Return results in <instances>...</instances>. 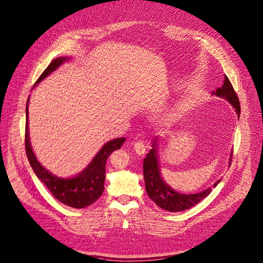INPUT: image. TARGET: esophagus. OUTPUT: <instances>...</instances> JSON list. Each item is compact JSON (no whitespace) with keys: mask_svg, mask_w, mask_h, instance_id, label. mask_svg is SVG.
Listing matches in <instances>:
<instances>
[{"mask_svg":"<svg viewBox=\"0 0 263 263\" xmlns=\"http://www.w3.org/2000/svg\"><path fill=\"white\" fill-rule=\"evenodd\" d=\"M133 148L135 150V153L139 156H143L146 153V146L143 142H135L133 144Z\"/></svg>","mask_w":263,"mask_h":263,"instance_id":"34e87169","label":"esophagus"}]
</instances>
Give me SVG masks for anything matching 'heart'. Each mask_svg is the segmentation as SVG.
Instances as JSON below:
<instances>
[{
    "label": "heart",
    "instance_id": "b5f03b06",
    "mask_svg": "<svg viewBox=\"0 0 263 263\" xmlns=\"http://www.w3.org/2000/svg\"><path fill=\"white\" fill-rule=\"evenodd\" d=\"M179 117H180V107L178 105L165 110V112H163L161 115L162 121L166 124L175 123L179 119Z\"/></svg>",
    "mask_w": 263,
    "mask_h": 263
}]
</instances>
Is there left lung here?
<instances>
[{"instance_id": "obj_1", "label": "left lung", "mask_w": 263, "mask_h": 263, "mask_svg": "<svg viewBox=\"0 0 263 263\" xmlns=\"http://www.w3.org/2000/svg\"><path fill=\"white\" fill-rule=\"evenodd\" d=\"M224 84L222 87L217 88L212 93L225 98L232 106L236 109L238 114V117H240L241 106L238 96L234 91L231 82L227 78V76L224 77ZM158 140L155 139L153 143V148L148 153L147 157L144 159L143 164V171H144V179H145V189L148 196L150 199L155 201L160 208L167 210L171 212H179L191 209L192 206H194L198 202H200L203 198L208 196L212 187L206 189L202 192L196 193V194H182L175 190H173L166 182L163 180L160 174L159 168V161H158ZM231 157L230 156V163H231ZM220 180L216 181L213 184V187H215Z\"/></svg>"}]
</instances>
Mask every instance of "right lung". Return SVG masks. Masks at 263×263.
Listing matches in <instances>:
<instances>
[{"instance_id":"right-lung-1","label":"right lung","mask_w":263,"mask_h":263,"mask_svg":"<svg viewBox=\"0 0 263 263\" xmlns=\"http://www.w3.org/2000/svg\"><path fill=\"white\" fill-rule=\"evenodd\" d=\"M68 60V58H58L53 60L46 68V70L38 78L34 87ZM27 104H29V98H27L26 102L25 153L35 175L41 182H44L51 192V194L62 203L77 209H82L90 205L102 195L104 191L105 164L108 156L113 151L120 149L126 139L120 137V139H115L104 144V146L99 150V153L88 164V166L79 175L71 178H60L47 171L38 162L34 155L29 135V116H27L29 107H27Z\"/></svg>"}]
</instances>
